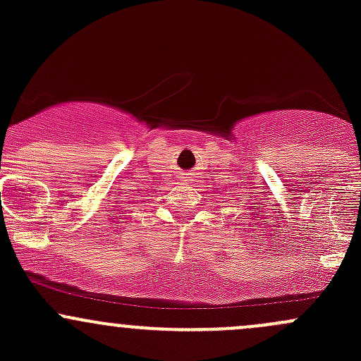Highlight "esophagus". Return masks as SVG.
Instances as JSON below:
<instances>
[{
	"mask_svg": "<svg viewBox=\"0 0 361 361\" xmlns=\"http://www.w3.org/2000/svg\"><path fill=\"white\" fill-rule=\"evenodd\" d=\"M195 173L194 171H187V173H181V181L183 183H195Z\"/></svg>",
	"mask_w": 361,
	"mask_h": 361,
	"instance_id": "34e87169",
	"label": "esophagus"
}]
</instances>
